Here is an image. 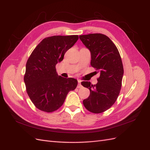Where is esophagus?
Segmentation results:
<instances>
[{
  "instance_id": "esophagus-1",
  "label": "esophagus",
  "mask_w": 150,
  "mask_h": 150,
  "mask_svg": "<svg viewBox=\"0 0 150 150\" xmlns=\"http://www.w3.org/2000/svg\"><path fill=\"white\" fill-rule=\"evenodd\" d=\"M81 81L80 80H78V86H77V88H81L83 87L82 85H81Z\"/></svg>"
}]
</instances>
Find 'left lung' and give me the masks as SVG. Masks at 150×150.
Returning <instances> with one entry per match:
<instances>
[{"label": "left lung", "instance_id": "left-lung-1", "mask_svg": "<svg viewBox=\"0 0 150 150\" xmlns=\"http://www.w3.org/2000/svg\"><path fill=\"white\" fill-rule=\"evenodd\" d=\"M79 39L91 52V65L100 74L96 84L81 82L90 91L83 104L89 111L101 113L110 108L119 96L124 73L121 58L115 44L106 35H81Z\"/></svg>", "mask_w": 150, "mask_h": 150}]
</instances>
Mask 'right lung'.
Instances as JSON below:
<instances>
[{"mask_svg":"<svg viewBox=\"0 0 150 150\" xmlns=\"http://www.w3.org/2000/svg\"><path fill=\"white\" fill-rule=\"evenodd\" d=\"M78 35H54L44 39L31 53L26 63L24 83L31 101L39 110L51 112L64 103L78 81L59 76L56 65L78 40Z\"/></svg>","mask_w":150,"mask_h":150,"instance_id":"obj_1","label":"right lung"}]
</instances>
